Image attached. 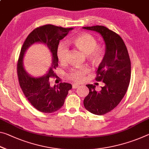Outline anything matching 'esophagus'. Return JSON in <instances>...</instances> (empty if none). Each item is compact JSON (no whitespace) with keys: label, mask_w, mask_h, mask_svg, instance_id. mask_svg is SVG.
<instances>
[{"label":"esophagus","mask_w":149,"mask_h":149,"mask_svg":"<svg viewBox=\"0 0 149 149\" xmlns=\"http://www.w3.org/2000/svg\"><path fill=\"white\" fill-rule=\"evenodd\" d=\"M79 85L77 84H74L72 85L73 89H76V88H77V87H79Z\"/></svg>","instance_id":"esophagus-1"}]
</instances>
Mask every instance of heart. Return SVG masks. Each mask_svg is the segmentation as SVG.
Segmentation results:
<instances>
[{
  "label": "heart",
  "instance_id": "1",
  "mask_svg": "<svg viewBox=\"0 0 149 149\" xmlns=\"http://www.w3.org/2000/svg\"><path fill=\"white\" fill-rule=\"evenodd\" d=\"M72 44L77 49L83 52L87 60L93 65H97L102 61L104 56V50L102 47L97 45V40L92 35L88 33H81L72 40ZM69 52L68 47L64 44L59 45L57 50V58L59 62L64 64L67 62ZM89 72L87 67L78 69H72L68 74V78L76 82L84 81L86 74Z\"/></svg>",
  "mask_w": 149,
  "mask_h": 149
}]
</instances>
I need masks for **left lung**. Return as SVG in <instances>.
Segmentation results:
<instances>
[{
  "instance_id": "left-lung-1",
  "label": "left lung",
  "mask_w": 149,
  "mask_h": 149,
  "mask_svg": "<svg viewBox=\"0 0 149 149\" xmlns=\"http://www.w3.org/2000/svg\"><path fill=\"white\" fill-rule=\"evenodd\" d=\"M100 33L105 44V53L97 71L95 80L103 81L100 91L86 85L89 94L84 100L85 108L93 114L102 115L115 108L125 95L131 79V60L121 37L103 26L83 27Z\"/></svg>"
}]
</instances>
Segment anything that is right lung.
Instances as JSON below:
<instances>
[{
  "label": "right lung",
  "instance_id": "obj_1",
  "mask_svg": "<svg viewBox=\"0 0 149 149\" xmlns=\"http://www.w3.org/2000/svg\"><path fill=\"white\" fill-rule=\"evenodd\" d=\"M73 28H65L52 24L44 25L30 33L21 48L17 64V74L20 86L31 105L39 111L50 113L60 109L63 105L68 91L72 88L68 83H60L50 86L51 77H57L55 70L58 65L57 50L60 40L63 39ZM35 43H42L48 47L52 54V63L48 73L36 78L30 75L23 65L25 51Z\"/></svg>",
  "mask_w": 149,
  "mask_h": 149
}]
</instances>
